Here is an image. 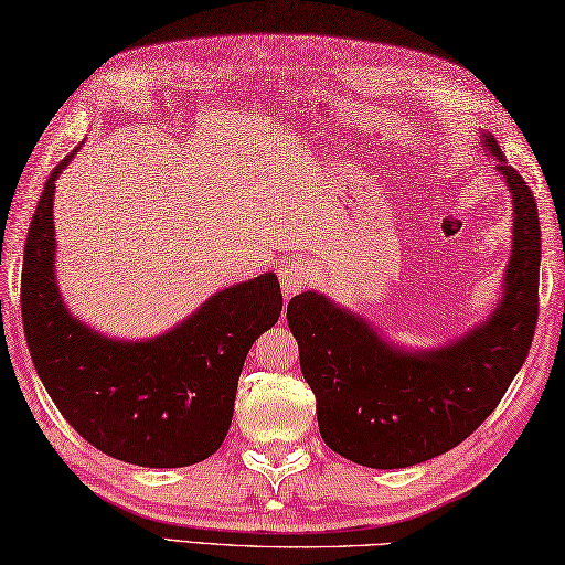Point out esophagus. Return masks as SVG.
I'll return each mask as SVG.
<instances>
[{
    "label": "esophagus",
    "mask_w": 565,
    "mask_h": 565,
    "mask_svg": "<svg viewBox=\"0 0 565 565\" xmlns=\"http://www.w3.org/2000/svg\"><path fill=\"white\" fill-rule=\"evenodd\" d=\"M279 279H281V289H284V296L291 298L294 294H298L303 289V286L310 281V269L306 267L303 262H286L281 271H279Z\"/></svg>",
    "instance_id": "obj_1"
}]
</instances>
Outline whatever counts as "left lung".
I'll return each mask as SVG.
<instances>
[{"instance_id":"8db88e82","label":"left lung","mask_w":565,"mask_h":565,"mask_svg":"<svg viewBox=\"0 0 565 565\" xmlns=\"http://www.w3.org/2000/svg\"><path fill=\"white\" fill-rule=\"evenodd\" d=\"M486 148L512 191L514 243L505 296L481 328L444 350L411 354L318 294L294 296L286 308L320 437L354 463L405 468L454 449L495 411L530 354L542 259L536 201L498 140L486 136Z\"/></svg>"}]
</instances>
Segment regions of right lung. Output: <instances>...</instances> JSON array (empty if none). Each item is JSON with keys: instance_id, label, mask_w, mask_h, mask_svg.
<instances>
[{"instance_id": "add662e5", "label": "right lung", "mask_w": 565, "mask_h": 565, "mask_svg": "<svg viewBox=\"0 0 565 565\" xmlns=\"http://www.w3.org/2000/svg\"><path fill=\"white\" fill-rule=\"evenodd\" d=\"M79 148L47 177L23 247L21 318L33 366L92 447L148 468L199 463L231 429L252 342L281 316L279 279L264 274L231 286L150 342L92 332L65 310L53 271L55 179Z\"/></svg>"}]
</instances>
